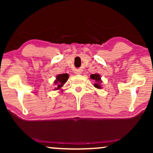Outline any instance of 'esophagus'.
I'll use <instances>...</instances> for the list:
<instances>
[{"label":"esophagus","mask_w":153,"mask_h":153,"mask_svg":"<svg viewBox=\"0 0 153 153\" xmlns=\"http://www.w3.org/2000/svg\"><path fill=\"white\" fill-rule=\"evenodd\" d=\"M75 74H81V71H80V70H76V72H75Z\"/></svg>","instance_id":"34e87169"}]
</instances>
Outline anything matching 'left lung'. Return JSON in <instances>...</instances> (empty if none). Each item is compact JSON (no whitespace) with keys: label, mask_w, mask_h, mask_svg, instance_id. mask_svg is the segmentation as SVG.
<instances>
[{"label":"left lung","mask_w":153,"mask_h":153,"mask_svg":"<svg viewBox=\"0 0 153 153\" xmlns=\"http://www.w3.org/2000/svg\"><path fill=\"white\" fill-rule=\"evenodd\" d=\"M91 79H93V80L95 81V83H94V86L97 88L98 89H100L102 88L101 84L100 83H102L101 77H100V75L99 74H93L91 75Z\"/></svg>","instance_id":"1"}]
</instances>
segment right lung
Returning a JSON list of instances; mask_svg holds the SVG:
<instances>
[{"label":"right lung","mask_w":153,"mask_h":153,"mask_svg":"<svg viewBox=\"0 0 153 153\" xmlns=\"http://www.w3.org/2000/svg\"><path fill=\"white\" fill-rule=\"evenodd\" d=\"M56 79L54 81V83L56 85V88L55 91H57V90H59L63 86V85L67 82V81L68 80L69 75L67 74H58L56 76Z\"/></svg>","instance_id":"right-lung-1"}]
</instances>
